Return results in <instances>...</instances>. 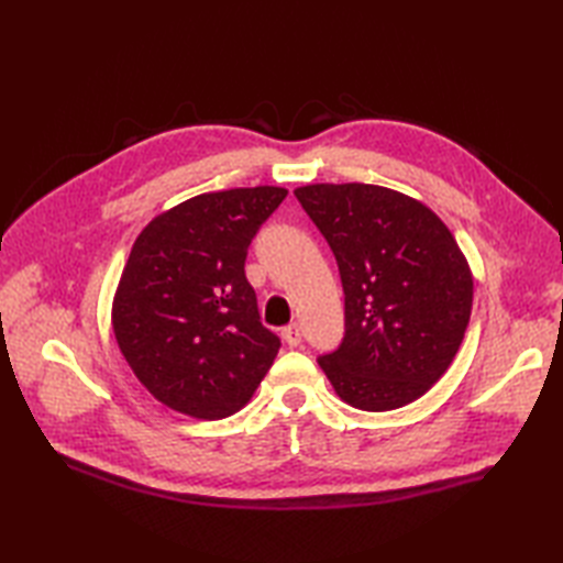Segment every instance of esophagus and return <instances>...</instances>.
<instances>
[{"instance_id":"1","label":"esophagus","mask_w":563,"mask_h":563,"mask_svg":"<svg viewBox=\"0 0 563 563\" xmlns=\"http://www.w3.org/2000/svg\"><path fill=\"white\" fill-rule=\"evenodd\" d=\"M283 341L288 343L290 349H297V345L302 343V329H300V324L285 327V329H283Z\"/></svg>"}]
</instances>
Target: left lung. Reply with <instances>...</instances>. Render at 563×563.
<instances>
[{"instance_id": "left-lung-1", "label": "left lung", "mask_w": 563, "mask_h": 563, "mask_svg": "<svg viewBox=\"0 0 563 563\" xmlns=\"http://www.w3.org/2000/svg\"><path fill=\"white\" fill-rule=\"evenodd\" d=\"M295 196L343 283V341L319 357L333 389L363 411L423 397L452 365L472 314V271L448 224L385 186L312 184Z\"/></svg>"}]
</instances>
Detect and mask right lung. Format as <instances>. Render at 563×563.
I'll return each mask as SVG.
<instances>
[{
    "mask_svg": "<svg viewBox=\"0 0 563 563\" xmlns=\"http://www.w3.org/2000/svg\"><path fill=\"white\" fill-rule=\"evenodd\" d=\"M285 196L278 186L202 194L135 239L113 297V333L135 377L169 409L227 418L271 369L280 339L261 324L244 261Z\"/></svg>",
    "mask_w": 563,
    "mask_h": 563,
    "instance_id": "right-lung-1",
    "label": "right lung"
}]
</instances>
